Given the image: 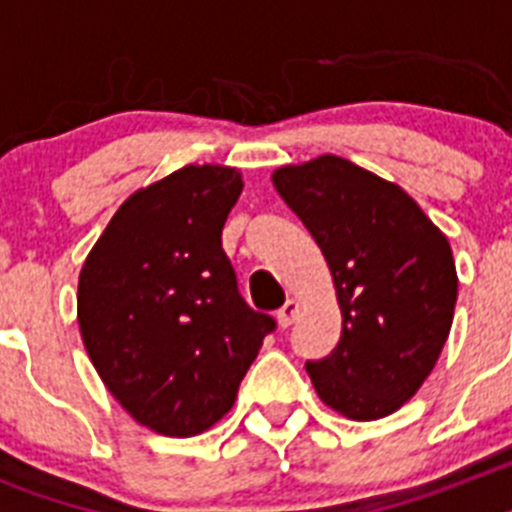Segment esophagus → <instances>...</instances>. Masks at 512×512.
<instances>
[{"mask_svg": "<svg viewBox=\"0 0 512 512\" xmlns=\"http://www.w3.org/2000/svg\"><path fill=\"white\" fill-rule=\"evenodd\" d=\"M297 315H300V302H297V300L284 302V305L279 307V312H277L279 328H289V325L297 320Z\"/></svg>", "mask_w": 512, "mask_h": 512, "instance_id": "34e87169", "label": "esophagus"}]
</instances>
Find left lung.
Here are the masks:
<instances>
[{
	"label": "left lung",
	"mask_w": 512,
	"mask_h": 512,
	"mask_svg": "<svg viewBox=\"0 0 512 512\" xmlns=\"http://www.w3.org/2000/svg\"><path fill=\"white\" fill-rule=\"evenodd\" d=\"M333 277L341 338L305 369L320 400L351 420L400 410L433 372L456 305L454 253L395 182L325 156L271 174Z\"/></svg>",
	"instance_id": "1"
}]
</instances>
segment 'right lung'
Here are the masks:
<instances>
[{"mask_svg":"<svg viewBox=\"0 0 512 512\" xmlns=\"http://www.w3.org/2000/svg\"><path fill=\"white\" fill-rule=\"evenodd\" d=\"M238 169L189 164L117 207L79 274L81 341L104 387L161 436L205 433L233 408L274 320L238 295L223 225Z\"/></svg>","mask_w":512,"mask_h":512,"instance_id":"right-lung-1","label":"right lung"}]
</instances>
